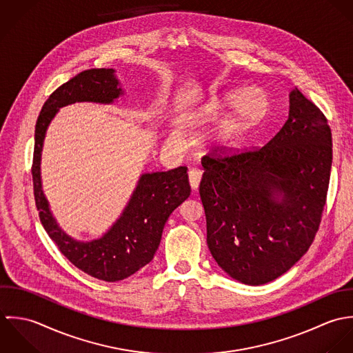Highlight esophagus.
I'll return each instance as SVG.
<instances>
[{
  "instance_id": "34e87169",
  "label": "esophagus",
  "mask_w": 353,
  "mask_h": 353,
  "mask_svg": "<svg viewBox=\"0 0 353 353\" xmlns=\"http://www.w3.org/2000/svg\"><path fill=\"white\" fill-rule=\"evenodd\" d=\"M201 179H202V172L199 169H191L188 172V181L192 190H196L199 187Z\"/></svg>"
}]
</instances>
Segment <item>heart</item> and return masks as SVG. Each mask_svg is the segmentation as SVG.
I'll return each mask as SVG.
<instances>
[{"instance_id":"obj_1","label":"heart","mask_w":353,"mask_h":353,"mask_svg":"<svg viewBox=\"0 0 353 353\" xmlns=\"http://www.w3.org/2000/svg\"><path fill=\"white\" fill-rule=\"evenodd\" d=\"M233 103L232 112L218 124V139L229 144L234 141L244 130L259 120L268 109V95L262 88L250 87L239 95L228 94L223 97L221 105Z\"/></svg>"}]
</instances>
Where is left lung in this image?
<instances>
[{"instance_id": "8db88e82", "label": "left lung", "mask_w": 353, "mask_h": 353, "mask_svg": "<svg viewBox=\"0 0 353 353\" xmlns=\"http://www.w3.org/2000/svg\"><path fill=\"white\" fill-rule=\"evenodd\" d=\"M289 103L286 123L263 147H216L202 158L209 250L223 272L247 285L279 279L308 251L326 205L327 119L297 87Z\"/></svg>"}]
</instances>
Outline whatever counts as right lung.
Here are the masks:
<instances>
[{
	"mask_svg": "<svg viewBox=\"0 0 353 353\" xmlns=\"http://www.w3.org/2000/svg\"><path fill=\"white\" fill-rule=\"evenodd\" d=\"M112 68L87 70L61 84L48 98L35 125L32 184L39 219L60 252L81 272L102 281L124 280L154 258L165 222L191 194L187 166L141 174L138 187L117 222L101 239L80 243L56 223L41 187V152L46 128L57 109L73 102L112 103L123 94Z\"/></svg>",
	"mask_w": 353,
	"mask_h": 353,
	"instance_id": "obj_1",
	"label": "right lung"
}]
</instances>
